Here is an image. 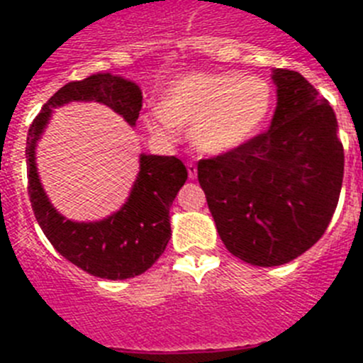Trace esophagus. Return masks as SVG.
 Returning <instances> with one entry per match:
<instances>
[{
  "label": "esophagus",
  "mask_w": 363,
  "mask_h": 363,
  "mask_svg": "<svg viewBox=\"0 0 363 363\" xmlns=\"http://www.w3.org/2000/svg\"><path fill=\"white\" fill-rule=\"evenodd\" d=\"M186 167H188L189 179H195L196 177V164L193 163V161H188V163H186Z\"/></svg>",
  "instance_id": "34e87169"
}]
</instances>
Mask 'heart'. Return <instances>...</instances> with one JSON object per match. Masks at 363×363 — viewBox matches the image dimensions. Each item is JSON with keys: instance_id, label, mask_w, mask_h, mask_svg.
Wrapping results in <instances>:
<instances>
[{"instance_id": "1", "label": "heart", "mask_w": 363, "mask_h": 363, "mask_svg": "<svg viewBox=\"0 0 363 363\" xmlns=\"http://www.w3.org/2000/svg\"><path fill=\"white\" fill-rule=\"evenodd\" d=\"M272 107L265 79L237 72L189 73L175 80L160 101V112L144 117L156 137H172L174 128H191L200 151L223 155L251 140Z\"/></svg>"}]
</instances>
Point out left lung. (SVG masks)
Here are the masks:
<instances>
[{
    "mask_svg": "<svg viewBox=\"0 0 363 363\" xmlns=\"http://www.w3.org/2000/svg\"><path fill=\"white\" fill-rule=\"evenodd\" d=\"M272 126L199 161V182L226 250L258 267L313 247L337 207L344 149L328 100L298 72L277 68Z\"/></svg>",
    "mask_w": 363,
    "mask_h": 363,
    "instance_id": "1",
    "label": "left lung"
}]
</instances>
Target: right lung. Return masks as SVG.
<instances>
[{"instance_id": "obj_1", "label": "right lung", "mask_w": 363, "mask_h": 363, "mask_svg": "<svg viewBox=\"0 0 363 363\" xmlns=\"http://www.w3.org/2000/svg\"><path fill=\"white\" fill-rule=\"evenodd\" d=\"M68 101H100L135 126L142 108L137 84L111 73H96L61 87L33 119L26 140L28 195L40 228L68 262L101 279H128L144 274L163 255L170 240L172 202L188 179L184 163L175 156H140V172L128 202L111 218L75 223L52 207L40 184L35 163L36 140L52 107Z\"/></svg>"}]
</instances>
